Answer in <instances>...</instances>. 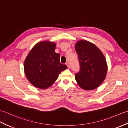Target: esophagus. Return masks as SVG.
<instances>
[{
    "label": "esophagus",
    "instance_id": "esophagus-1",
    "mask_svg": "<svg viewBox=\"0 0 128 128\" xmlns=\"http://www.w3.org/2000/svg\"><path fill=\"white\" fill-rule=\"evenodd\" d=\"M66 66H67V67H68V68H69V63L68 62H66Z\"/></svg>",
    "mask_w": 128,
    "mask_h": 128
}]
</instances>
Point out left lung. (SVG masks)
Listing matches in <instances>:
<instances>
[{
	"mask_svg": "<svg viewBox=\"0 0 128 128\" xmlns=\"http://www.w3.org/2000/svg\"><path fill=\"white\" fill-rule=\"evenodd\" d=\"M80 69L75 80L81 88L92 90L97 88L106 78L108 66L105 56L94 43L80 40L75 45Z\"/></svg>",
	"mask_w": 128,
	"mask_h": 128,
	"instance_id": "obj_1",
	"label": "left lung"
}]
</instances>
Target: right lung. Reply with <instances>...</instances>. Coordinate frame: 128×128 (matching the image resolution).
<instances>
[{
  "mask_svg": "<svg viewBox=\"0 0 128 128\" xmlns=\"http://www.w3.org/2000/svg\"><path fill=\"white\" fill-rule=\"evenodd\" d=\"M56 43L40 41L31 49L24 62V72L35 88L47 89L57 80L61 72L68 68L60 62V54L55 52Z\"/></svg>",
  "mask_w": 128,
  "mask_h": 128,
  "instance_id": "right-lung-1",
  "label": "right lung"
}]
</instances>
